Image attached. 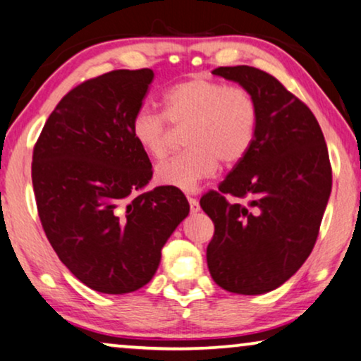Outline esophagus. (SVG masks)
<instances>
[{"mask_svg": "<svg viewBox=\"0 0 361 361\" xmlns=\"http://www.w3.org/2000/svg\"><path fill=\"white\" fill-rule=\"evenodd\" d=\"M188 202H190V211L192 212V214L201 209L200 202H197V200H195V197H188Z\"/></svg>", "mask_w": 361, "mask_h": 361, "instance_id": "1", "label": "esophagus"}]
</instances>
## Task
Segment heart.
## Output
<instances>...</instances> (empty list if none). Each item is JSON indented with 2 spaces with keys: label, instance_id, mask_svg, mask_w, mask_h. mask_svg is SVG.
I'll list each match as a JSON object with an SVG mask.
<instances>
[{
  "label": "heart",
  "instance_id": "heart-1",
  "mask_svg": "<svg viewBox=\"0 0 361 361\" xmlns=\"http://www.w3.org/2000/svg\"><path fill=\"white\" fill-rule=\"evenodd\" d=\"M165 116L142 108L132 119V135L152 159H164L171 142L170 123L185 128L190 147L157 166L155 176L165 186L195 190L201 180L214 175L219 160L240 161L255 140L258 108L243 86L227 85L204 75L183 80L164 94Z\"/></svg>",
  "mask_w": 361,
  "mask_h": 361
}]
</instances>
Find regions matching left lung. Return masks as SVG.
<instances>
[{
	"mask_svg": "<svg viewBox=\"0 0 361 361\" xmlns=\"http://www.w3.org/2000/svg\"><path fill=\"white\" fill-rule=\"evenodd\" d=\"M212 73L250 91L258 124L247 155L200 201L214 222L207 268L226 291L263 294L311 255L332 190L331 160L316 116L275 77L247 65Z\"/></svg>",
	"mask_w": 361,
	"mask_h": 361,
	"instance_id": "1",
	"label": "left lung"
}]
</instances>
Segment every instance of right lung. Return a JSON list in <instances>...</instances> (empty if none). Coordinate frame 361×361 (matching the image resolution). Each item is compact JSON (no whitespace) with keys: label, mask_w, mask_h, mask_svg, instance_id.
Segmentation results:
<instances>
[{"label":"right lung","mask_w":361,"mask_h":361,"mask_svg":"<svg viewBox=\"0 0 361 361\" xmlns=\"http://www.w3.org/2000/svg\"><path fill=\"white\" fill-rule=\"evenodd\" d=\"M150 68L113 70L68 91L32 154L44 232L60 260L94 291L126 294L154 278L161 248L190 212L178 188L140 192L149 155L132 135Z\"/></svg>","instance_id":"obj_1"}]
</instances>
